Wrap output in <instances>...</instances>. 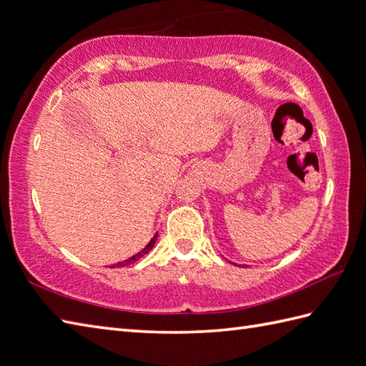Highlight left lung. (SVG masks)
Masks as SVG:
<instances>
[{"instance_id": "8db88e82", "label": "left lung", "mask_w": 366, "mask_h": 366, "mask_svg": "<svg viewBox=\"0 0 366 366\" xmlns=\"http://www.w3.org/2000/svg\"><path fill=\"white\" fill-rule=\"evenodd\" d=\"M231 263H234V262H231ZM234 265H237V263H234ZM239 267H242V265H239ZM244 267V265H243Z\"/></svg>"}]
</instances>
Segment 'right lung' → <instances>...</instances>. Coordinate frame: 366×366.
I'll return each mask as SVG.
<instances>
[{"label": "right lung", "mask_w": 366, "mask_h": 366, "mask_svg": "<svg viewBox=\"0 0 366 366\" xmlns=\"http://www.w3.org/2000/svg\"><path fill=\"white\" fill-rule=\"evenodd\" d=\"M157 237H159V234L156 232L154 234V237H152V239L149 240V243L144 246V248L140 251V252H137L135 254V256H132V257H129V259H126V260H123V262H118V263H115V265L112 267V268H122V267H127V265H131V263H134V262H137L139 259H142L144 254H148L152 248H154V244H156V240H157Z\"/></svg>", "instance_id": "right-lung-1"}]
</instances>
